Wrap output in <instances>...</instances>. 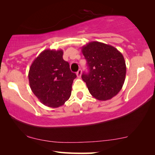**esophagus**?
I'll use <instances>...</instances> for the list:
<instances>
[{"instance_id": "obj_1", "label": "esophagus", "mask_w": 155, "mask_h": 155, "mask_svg": "<svg viewBox=\"0 0 155 155\" xmlns=\"http://www.w3.org/2000/svg\"><path fill=\"white\" fill-rule=\"evenodd\" d=\"M81 73H82L81 69H79V71L76 72V75H77V77L78 78L81 77Z\"/></svg>"}]
</instances>
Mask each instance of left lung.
I'll return each instance as SVG.
<instances>
[{"label":"left lung","instance_id":"8db88e82","mask_svg":"<svg viewBox=\"0 0 155 155\" xmlns=\"http://www.w3.org/2000/svg\"><path fill=\"white\" fill-rule=\"evenodd\" d=\"M88 73H83L90 94L99 101H107L118 94L125 82L126 65L123 54L114 47L91 42L82 47Z\"/></svg>","mask_w":155,"mask_h":155}]
</instances>
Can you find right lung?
Returning a JSON list of instances; mask_svg holds the SVG:
<instances>
[{
  "mask_svg": "<svg viewBox=\"0 0 155 155\" xmlns=\"http://www.w3.org/2000/svg\"><path fill=\"white\" fill-rule=\"evenodd\" d=\"M76 74L63 59V51L45 49L33 61L29 70L31 90L40 101L50 108L64 104L71 94Z\"/></svg>",
  "mask_w": 155,
  "mask_h": 155,
  "instance_id": "1",
  "label": "right lung"
}]
</instances>
